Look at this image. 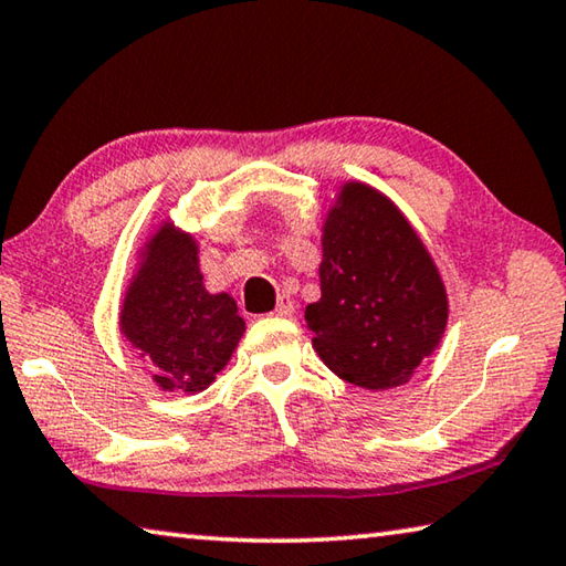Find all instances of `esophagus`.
I'll list each match as a JSON object with an SVG mask.
<instances>
[{
  "instance_id": "esophagus-1",
  "label": "esophagus",
  "mask_w": 566,
  "mask_h": 566,
  "mask_svg": "<svg viewBox=\"0 0 566 566\" xmlns=\"http://www.w3.org/2000/svg\"><path fill=\"white\" fill-rule=\"evenodd\" d=\"M293 313H295L293 301L289 298V295H281V298H277V305H275L273 315H277V318H291Z\"/></svg>"
}]
</instances>
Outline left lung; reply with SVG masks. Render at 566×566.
Returning <instances> with one entry per match:
<instances>
[{"label":"left lung","instance_id":"obj_1","mask_svg":"<svg viewBox=\"0 0 566 566\" xmlns=\"http://www.w3.org/2000/svg\"><path fill=\"white\" fill-rule=\"evenodd\" d=\"M313 348L365 390L405 385L438 348L448 293L432 255L388 196L350 181L323 226L321 301L305 308Z\"/></svg>","mask_w":566,"mask_h":566}]
</instances>
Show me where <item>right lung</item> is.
<instances>
[{"label":"right lung","instance_id":"add662e5","mask_svg":"<svg viewBox=\"0 0 566 566\" xmlns=\"http://www.w3.org/2000/svg\"><path fill=\"white\" fill-rule=\"evenodd\" d=\"M118 328L158 388L201 392L231 360L245 323L231 295L206 291L193 235L164 223L144 245Z\"/></svg>","mask_w":566,"mask_h":566}]
</instances>
